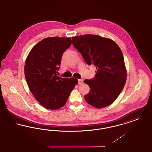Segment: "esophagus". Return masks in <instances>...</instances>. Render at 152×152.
Returning a JSON list of instances; mask_svg holds the SVG:
<instances>
[{
	"mask_svg": "<svg viewBox=\"0 0 152 152\" xmlns=\"http://www.w3.org/2000/svg\"><path fill=\"white\" fill-rule=\"evenodd\" d=\"M78 83L79 84H82L83 83V80L81 79H79L78 80Z\"/></svg>",
	"mask_w": 152,
	"mask_h": 152,
	"instance_id": "1",
	"label": "esophagus"
}]
</instances>
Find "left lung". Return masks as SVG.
Wrapping results in <instances>:
<instances>
[{"label": "left lung", "instance_id": "obj_1", "mask_svg": "<svg viewBox=\"0 0 152 152\" xmlns=\"http://www.w3.org/2000/svg\"><path fill=\"white\" fill-rule=\"evenodd\" d=\"M72 44L88 65L96 68L95 78L84 80L90 88L85 100L97 108L108 106L118 97L127 79L121 49L113 40L98 35L73 37Z\"/></svg>", "mask_w": 152, "mask_h": 152}]
</instances>
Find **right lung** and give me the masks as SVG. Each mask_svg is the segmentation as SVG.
Instances as JSON below:
<instances>
[{
	"mask_svg": "<svg viewBox=\"0 0 152 152\" xmlns=\"http://www.w3.org/2000/svg\"><path fill=\"white\" fill-rule=\"evenodd\" d=\"M72 44L71 37H48L37 43L26 59L25 76L28 88L39 104L57 110L66 103L77 79L57 76L64 52Z\"/></svg>",
	"mask_w": 152,
	"mask_h": 152,
	"instance_id": "right-lung-1",
	"label": "right lung"
}]
</instances>
